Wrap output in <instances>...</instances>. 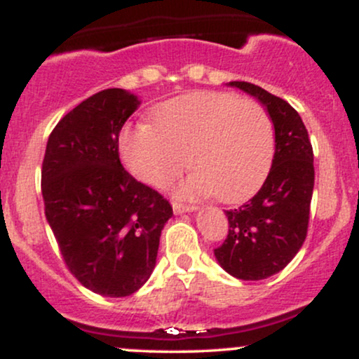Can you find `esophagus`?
Masks as SVG:
<instances>
[{
	"label": "esophagus",
	"instance_id": "1",
	"mask_svg": "<svg viewBox=\"0 0 359 359\" xmlns=\"http://www.w3.org/2000/svg\"><path fill=\"white\" fill-rule=\"evenodd\" d=\"M172 208H173V212H177V215H182V212H192L198 210V208L192 206V204H182V203H173Z\"/></svg>",
	"mask_w": 359,
	"mask_h": 359
}]
</instances>
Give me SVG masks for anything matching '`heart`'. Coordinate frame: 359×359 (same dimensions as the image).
<instances>
[{"label":"heart","instance_id":"b5f03b06","mask_svg":"<svg viewBox=\"0 0 359 359\" xmlns=\"http://www.w3.org/2000/svg\"><path fill=\"white\" fill-rule=\"evenodd\" d=\"M153 122L121 133V153L133 175L167 187L189 165L196 172L179 187L184 198L212 194L245 199L269 172L274 129L259 102L226 92H194L163 102Z\"/></svg>","mask_w":359,"mask_h":359}]
</instances>
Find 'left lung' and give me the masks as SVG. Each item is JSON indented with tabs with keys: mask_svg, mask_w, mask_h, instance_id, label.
I'll list each match as a JSON object with an SVG mask.
<instances>
[{
	"mask_svg": "<svg viewBox=\"0 0 359 359\" xmlns=\"http://www.w3.org/2000/svg\"><path fill=\"white\" fill-rule=\"evenodd\" d=\"M255 97L274 124V158L254 198L228 216L226 240L215 249L219 266L233 278L261 281L285 269L306 237L313 194V149L300 114L286 100L247 81H230Z\"/></svg>",
	"mask_w": 359,
	"mask_h": 359,
	"instance_id": "left-lung-1",
	"label": "left lung"
}]
</instances>
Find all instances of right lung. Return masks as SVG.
I'll list each match as a JSON object with an SVG mask.
<instances>
[{"mask_svg": "<svg viewBox=\"0 0 359 359\" xmlns=\"http://www.w3.org/2000/svg\"><path fill=\"white\" fill-rule=\"evenodd\" d=\"M141 100L107 88L57 122L42 161L46 218L71 274L93 293L121 298L151 276L170 203L119 160V133Z\"/></svg>", "mask_w": 359, "mask_h": 359, "instance_id": "right-lung-1", "label": "right lung"}]
</instances>
